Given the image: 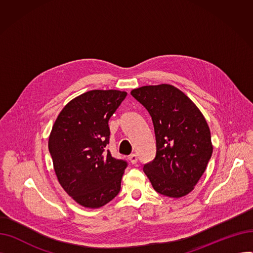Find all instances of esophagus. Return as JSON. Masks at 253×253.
<instances>
[{
	"label": "esophagus",
	"mask_w": 253,
	"mask_h": 253,
	"mask_svg": "<svg viewBox=\"0 0 253 253\" xmlns=\"http://www.w3.org/2000/svg\"><path fill=\"white\" fill-rule=\"evenodd\" d=\"M128 159H129V161H130L131 164H136V163H137V156H136L135 154L130 155V156L128 157Z\"/></svg>",
	"instance_id": "esophagus-1"
}]
</instances>
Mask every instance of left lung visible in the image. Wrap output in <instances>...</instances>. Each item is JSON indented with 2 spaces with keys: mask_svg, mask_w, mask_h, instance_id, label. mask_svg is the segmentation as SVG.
Instances as JSON below:
<instances>
[{
  "mask_svg": "<svg viewBox=\"0 0 253 253\" xmlns=\"http://www.w3.org/2000/svg\"><path fill=\"white\" fill-rule=\"evenodd\" d=\"M131 95L150 113L156 135L154 160L143 166L154 190L166 197L191 193L210 160V129L198 106L169 84L142 86Z\"/></svg>",
  "mask_w": 253,
  "mask_h": 253,
  "instance_id": "1",
  "label": "left lung"
}]
</instances>
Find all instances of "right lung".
Masks as SVG:
<instances>
[{"label":"right lung","mask_w":253,"mask_h":253,"mask_svg":"<svg viewBox=\"0 0 253 253\" xmlns=\"http://www.w3.org/2000/svg\"><path fill=\"white\" fill-rule=\"evenodd\" d=\"M127 92L91 90L72 99L52 127L48 148L57 179L74 200L100 208L119 194L127 163L112 157L109 120Z\"/></svg>","instance_id":"1"}]
</instances>
